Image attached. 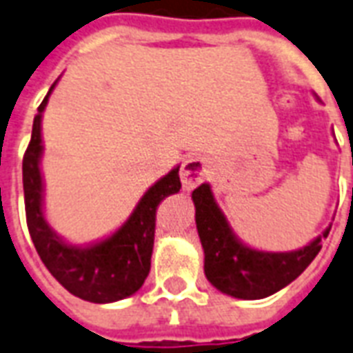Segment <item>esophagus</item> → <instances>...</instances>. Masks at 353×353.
Wrapping results in <instances>:
<instances>
[{
    "label": "esophagus",
    "instance_id": "esophagus-1",
    "mask_svg": "<svg viewBox=\"0 0 353 353\" xmlns=\"http://www.w3.org/2000/svg\"><path fill=\"white\" fill-rule=\"evenodd\" d=\"M206 165L205 161L201 160V158H190L186 160V163L182 165L180 169V179H182V188L190 192L195 186H199L203 180L206 179Z\"/></svg>",
    "mask_w": 353,
    "mask_h": 353
}]
</instances>
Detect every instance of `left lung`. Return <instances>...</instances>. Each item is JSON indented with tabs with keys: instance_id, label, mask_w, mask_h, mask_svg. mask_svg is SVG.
<instances>
[{
	"instance_id": "left-lung-1",
	"label": "left lung",
	"mask_w": 353,
	"mask_h": 353,
	"mask_svg": "<svg viewBox=\"0 0 353 353\" xmlns=\"http://www.w3.org/2000/svg\"><path fill=\"white\" fill-rule=\"evenodd\" d=\"M192 197L199 238L205 249L206 279L232 298L261 299L285 288L314 261L322 240L330 234V229H325L322 236L290 253L256 251L232 234L208 184L195 188Z\"/></svg>"
}]
</instances>
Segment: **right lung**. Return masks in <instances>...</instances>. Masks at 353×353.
Masks as SVG:
<instances>
[{
	"label": "right lung",
	"instance_id": "obj_1",
	"mask_svg": "<svg viewBox=\"0 0 353 353\" xmlns=\"http://www.w3.org/2000/svg\"><path fill=\"white\" fill-rule=\"evenodd\" d=\"M39 105L33 132L23 154V201L31 240L44 266L74 296L92 303H111L137 292L150 272L154 245L156 210L158 205L180 190L179 167L150 188L137 203L128 221L113 236L91 248H74L61 240L48 227L42 214V179L39 161L42 154L41 117L48 97Z\"/></svg>",
	"mask_w": 353,
	"mask_h": 353
}]
</instances>
